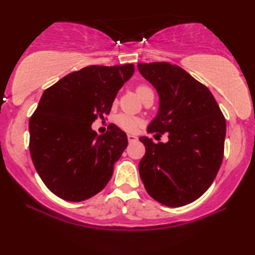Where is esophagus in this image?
Instances as JSON below:
<instances>
[{
  "mask_svg": "<svg viewBox=\"0 0 255 255\" xmlns=\"http://www.w3.org/2000/svg\"><path fill=\"white\" fill-rule=\"evenodd\" d=\"M128 142L135 141V140H137V135H134V134H128Z\"/></svg>",
  "mask_w": 255,
  "mask_h": 255,
  "instance_id": "esophagus-1",
  "label": "esophagus"
}]
</instances>
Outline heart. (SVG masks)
<instances>
[{
  "mask_svg": "<svg viewBox=\"0 0 255 255\" xmlns=\"http://www.w3.org/2000/svg\"><path fill=\"white\" fill-rule=\"evenodd\" d=\"M137 94L138 96L142 100V97L147 95V94H153V90L149 88L148 86L140 85L137 87ZM116 121H117V124L125 131H134L141 123L139 118L128 116V115H125V114L120 115Z\"/></svg>",
  "mask_w": 255,
  "mask_h": 255,
  "instance_id": "1",
  "label": "heart"
}]
</instances>
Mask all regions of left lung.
Returning <instances> with one entry per match:
<instances>
[{"mask_svg": "<svg viewBox=\"0 0 255 255\" xmlns=\"http://www.w3.org/2000/svg\"><path fill=\"white\" fill-rule=\"evenodd\" d=\"M159 95V110L147 131L168 134L155 144L140 137L145 155L139 175L149 196L166 207L196 201L214 182L224 153L226 122L214 95L179 66L138 64Z\"/></svg>", "mask_w": 255, "mask_h": 255, "instance_id": "obj_1", "label": "left lung"}]
</instances>
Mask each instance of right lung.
<instances>
[{
  "label": "right lung",
  "mask_w": 255,
  "mask_h": 255,
  "mask_svg": "<svg viewBox=\"0 0 255 255\" xmlns=\"http://www.w3.org/2000/svg\"><path fill=\"white\" fill-rule=\"evenodd\" d=\"M133 72L132 64L88 66L43 93L29 123V147L37 173L58 197L85 201L109 182L128 146L127 133L110 124L109 131L99 135L92 124L110 113L118 90Z\"/></svg>",
  "instance_id": "right-lung-1"
}]
</instances>
